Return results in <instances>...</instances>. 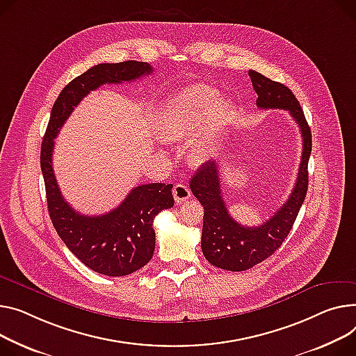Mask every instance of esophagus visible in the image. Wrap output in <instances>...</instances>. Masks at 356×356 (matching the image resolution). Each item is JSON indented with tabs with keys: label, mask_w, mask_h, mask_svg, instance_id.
I'll return each mask as SVG.
<instances>
[{
	"label": "esophagus",
	"mask_w": 356,
	"mask_h": 356,
	"mask_svg": "<svg viewBox=\"0 0 356 356\" xmlns=\"http://www.w3.org/2000/svg\"><path fill=\"white\" fill-rule=\"evenodd\" d=\"M173 197L176 200V203H183L186 202L188 197H191V188H188L186 184L180 183L176 184L173 187Z\"/></svg>",
	"instance_id": "obj_1"
}]
</instances>
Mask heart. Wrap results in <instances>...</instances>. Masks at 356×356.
<instances>
[{"mask_svg":"<svg viewBox=\"0 0 356 356\" xmlns=\"http://www.w3.org/2000/svg\"><path fill=\"white\" fill-rule=\"evenodd\" d=\"M232 103L219 99V92L207 86L180 90L157 114V131L163 140L180 141L199 136L191 146L193 164H203L211 156L210 140L232 118Z\"/></svg>","mask_w":356,"mask_h":356,"instance_id":"obj_1","label":"heart"}]
</instances>
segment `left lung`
I'll list each match as a JSON object with an SVG mask.
<instances>
[{
	"label": "left lung",
	"mask_w": 356,
	"mask_h": 356,
	"mask_svg": "<svg viewBox=\"0 0 356 356\" xmlns=\"http://www.w3.org/2000/svg\"><path fill=\"white\" fill-rule=\"evenodd\" d=\"M259 108H282L289 111L300 129L303 149L298 179L289 199L275 215L256 227L236 222L225 204L219 168L216 161H207L191 180V191L204 209L202 250L213 266L242 272L272 256L289 234L307 191V161L312 152V133L295 94L285 86L249 70Z\"/></svg>",
	"instance_id": "obj_1"
}]
</instances>
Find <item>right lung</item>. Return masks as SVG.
<instances>
[{
    "label": "right lung",
    "instance_id": "right-lung-1",
    "mask_svg": "<svg viewBox=\"0 0 356 356\" xmlns=\"http://www.w3.org/2000/svg\"><path fill=\"white\" fill-rule=\"evenodd\" d=\"M153 71L143 61L97 64L68 83L53 106L41 145V172L51 222L70 252L91 270L107 276H126L150 262L156 233L153 220L175 204L172 184L150 183L134 187L127 197L106 215L86 216L63 197L53 169L54 138L74 107L103 84L134 81Z\"/></svg>",
    "mask_w": 356,
    "mask_h": 356
}]
</instances>
